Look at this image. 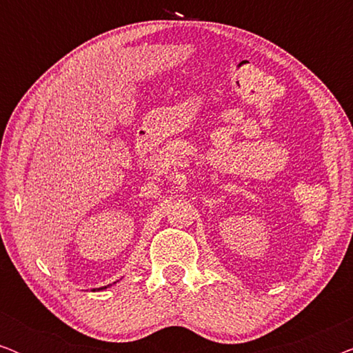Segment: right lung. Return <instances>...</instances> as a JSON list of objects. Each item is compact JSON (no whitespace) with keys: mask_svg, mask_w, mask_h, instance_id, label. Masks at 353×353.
<instances>
[{"mask_svg":"<svg viewBox=\"0 0 353 353\" xmlns=\"http://www.w3.org/2000/svg\"><path fill=\"white\" fill-rule=\"evenodd\" d=\"M105 288H108V286H104V288H99V289H98V291H101V289H105ZM93 291H94V289H93Z\"/></svg>","mask_w":353,"mask_h":353,"instance_id":"right-lung-1","label":"right lung"}]
</instances>
